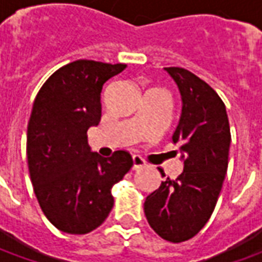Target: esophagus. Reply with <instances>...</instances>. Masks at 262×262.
Segmentation results:
<instances>
[{
	"instance_id": "1",
	"label": "esophagus",
	"mask_w": 262,
	"mask_h": 262,
	"mask_svg": "<svg viewBox=\"0 0 262 262\" xmlns=\"http://www.w3.org/2000/svg\"><path fill=\"white\" fill-rule=\"evenodd\" d=\"M132 160H133V170H137V168H142L143 165H146V163H144V160L140 157V156H133L132 157Z\"/></svg>"
}]
</instances>
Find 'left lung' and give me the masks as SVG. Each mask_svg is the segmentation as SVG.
Returning <instances> with one entry per match:
<instances>
[{"instance_id":"8db88e82","label":"left lung","mask_w":262,"mask_h":262,"mask_svg":"<svg viewBox=\"0 0 262 262\" xmlns=\"http://www.w3.org/2000/svg\"><path fill=\"white\" fill-rule=\"evenodd\" d=\"M164 70L181 94V116L171 140L178 146L184 171L177 180L165 178L146 198L144 214L160 237L181 243L192 238L213 213L227 172L231 136L225 103L212 86L181 67Z\"/></svg>"}]
</instances>
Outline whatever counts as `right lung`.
<instances>
[{
	"mask_svg": "<svg viewBox=\"0 0 262 262\" xmlns=\"http://www.w3.org/2000/svg\"><path fill=\"white\" fill-rule=\"evenodd\" d=\"M126 69L77 60L59 69L37 92L26 133L33 191L49 222L70 234H85L114 208L112 187L130 170L132 156L105 159L92 151L86 130L101 120L103 84Z\"/></svg>",
	"mask_w": 262,
	"mask_h": 262,
	"instance_id": "1",
	"label": "right lung"
}]
</instances>
